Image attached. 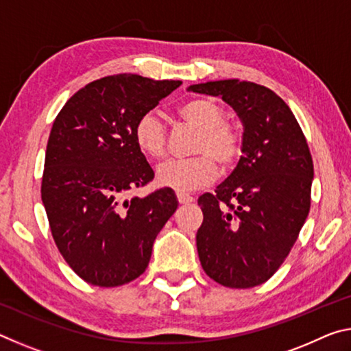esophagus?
Returning a JSON list of instances; mask_svg holds the SVG:
<instances>
[{
	"label": "esophagus",
	"instance_id": "obj_1",
	"mask_svg": "<svg viewBox=\"0 0 351 351\" xmlns=\"http://www.w3.org/2000/svg\"><path fill=\"white\" fill-rule=\"evenodd\" d=\"M176 198H178V203L180 204H189V203H193V197H190V195L186 193H176Z\"/></svg>",
	"mask_w": 351,
	"mask_h": 351
}]
</instances>
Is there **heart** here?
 Here are the masks:
<instances>
[{
  "instance_id": "b5f03b06",
  "label": "heart",
  "mask_w": 351,
  "mask_h": 351,
  "mask_svg": "<svg viewBox=\"0 0 351 351\" xmlns=\"http://www.w3.org/2000/svg\"><path fill=\"white\" fill-rule=\"evenodd\" d=\"M180 116L197 128L199 136L192 159H170L158 165L156 182L176 192L187 193L213 181L217 165L228 170L241 154V136L226 123L223 106L213 99H192L180 106ZM134 141L139 150L150 158H162L167 150V130L156 111H147L134 125Z\"/></svg>"
}]
</instances>
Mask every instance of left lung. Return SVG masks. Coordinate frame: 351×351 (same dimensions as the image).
<instances>
[{
  "mask_svg": "<svg viewBox=\"0 0 351 351\" xmlns=\"http://www.w3.org/2000/svg\"><path fill=\"white\" fill-rule=\"evenodd\" d=\"M187 91L221 97L243 123L235 170L215 193L198 198L201 266L223 287H257L280 268L310 212V148L293 111L269 88L229 79Z\"/></svg>",
  "mask_w": 351,
  "mask_h": 351,
  "instance_id": "8db88e82",
  "label": "left lung"
}]
</instances>
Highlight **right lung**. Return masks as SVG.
Returning <instances> with one entry per match:
<instances>
[{"instance_id":"add662e5","label":"right lung","mask_w":351,"mask_h":351,"mask_svg":"<svg viewBox=\"0 0 351 351\" xmlns=\"http://www.w3.org/2000/svg\"><path fill=\"white\" fill-rule=\"evenodd\" d=\"M180 85L108 75L77 91L56 117L41 201L58 251L88 283L111 288L138 278L176 210L171 189L145 198L127 195L154 178L134 141L136 122Z\"/></svg>"}]
</instances>
